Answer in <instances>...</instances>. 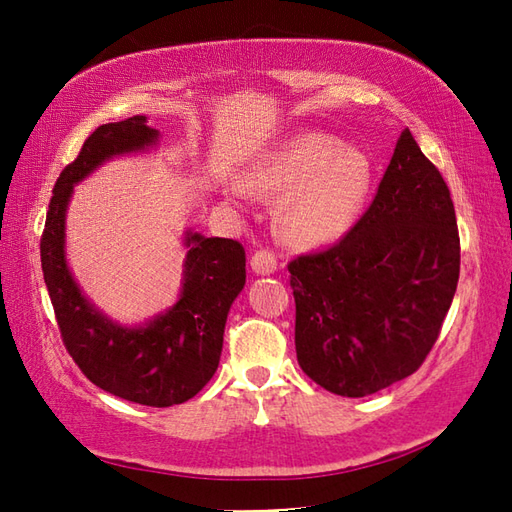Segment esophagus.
<instances>
[{
    "label": "esophagus",
    "instance_id": "obj_1",
    "mask_svg": "<svg viewBox=\"0 0 512 512\" xmlns=\"http://www.w3.org/2000/svg\"><path fill=\"white\" fill-rule=\"evenodd\" d=\"M250 268L257 275H273L277 270V257L270 250H255V255L250 257Z\"/></svg>",
    "mask_w": 512,
    "mask_h": 512
}]
</instances>
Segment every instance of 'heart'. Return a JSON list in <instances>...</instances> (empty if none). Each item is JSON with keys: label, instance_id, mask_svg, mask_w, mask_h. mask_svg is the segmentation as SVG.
<instances>
[{"label": "heart", "instance_id": "1", "mask_svg": "<svg viewBox=\"0 0 512 512\" xmlns=\"http://www.w3.org/2000/svg\"><path fill=\"white\" fill-rule=\"evenodd\" d=\"M372 182L369 156L323 132L286 138L246 176L250 191L281 195L277 231L299 248L328 246L350 233L363 215ZM233 195L242 198L246 189L235 184Z\"/></svg>", "mask_w": 512, "mask_h": 512}]
</instances>
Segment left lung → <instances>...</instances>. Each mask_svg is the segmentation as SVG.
<instances>
[{
	"label": "left lung",
	"instance_id": "8db88e82",
	"mask_svg": "<svg viewBox=\"0 0 512 512\" xmlns=\"http://www.w3.org/2000/svg\"><path fill=\"white\" fill-rule=\"evenodd\" d=\"M288 270L297 361L314 383L363 398L416 372L458 288L460 235L447 182L409 129L352 231Z\"/></svg>",
	"mask_w": 512,
	"mask_h": 512
}]
</instances>
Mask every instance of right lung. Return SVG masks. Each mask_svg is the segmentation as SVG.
Wrapping results in <instances>:
<instances>
[{"label":"right lung","mask_w":512,"mask_h":512,"mask_svg":"<svg viewBox=\"0 0 512 512\" xmlns=\"http://www.w3.org/2000/svg\"><path fill=\"white\" fill-rule=\"evenodd\" d=\"M160 143L147 116L101 125L54 184L41 235V270L65 350L96 387L147 407L193 398L220 365L228 310L246 284V253L235 239L184 233L187 257L178 301L140 325L112 321L83 295L65 259V213L74 184L103 162Z\"/></svg>","instance_id":"add662e5"}]
</instances>
